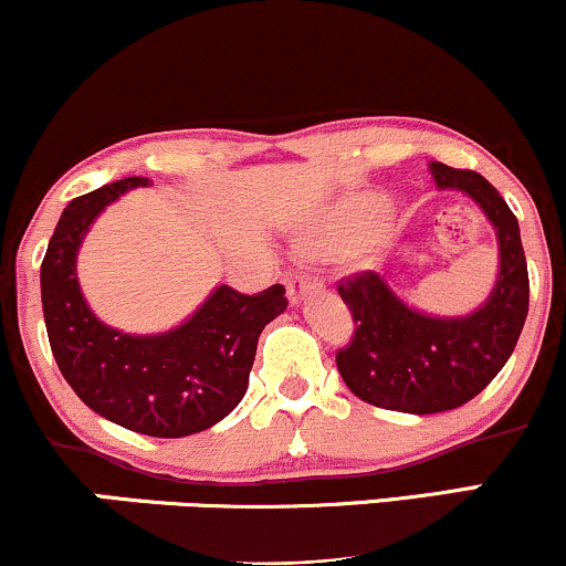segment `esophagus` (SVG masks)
<instances>
[{
  "label": "esophagus",
  "instance_id": "esophagus-1",
  "mask_svg": "<svg viewBox=\"0 0 566 566\" xmlns=\"http://www.w3.org/2000/svg\"><path fill=\"white\" fill-rule=\"evenodd\" d=\"M319 292H322V282L314 276H292L287 284V297L292 305L303 303L305 297H311V295H319Z\"/></svg>",
  "mask_w": 566,
  "mask_h": 566
}]
</instances>
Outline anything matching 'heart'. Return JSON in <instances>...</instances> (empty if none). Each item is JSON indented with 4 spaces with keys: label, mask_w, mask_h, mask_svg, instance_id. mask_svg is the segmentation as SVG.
<instances>
[{
    "label": "heart",
    "mask_w": 566,
    "mask_h": 566,
    "mask_svg": "<svg viewBox=\"0 0 566 566\" xmlns=\"http://www.w3.org/2000/svg\"><path fill=\"white\" fill-rule=\"evenodd\" d=\"M380 212V199H359L354 205L333 212V216L305 226L301 242L305 250L316 252V255H348V252H356L367 242L369 231H373Z\"/></svg>",
    "instance_id": "b5f03b06"
}]
</instances>
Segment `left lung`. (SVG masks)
<instances>
[{"label":"left lung","instance_id":"left-lung-1","mask_svg":"<svg viewBox=\"0 0 566 566\" xmlns=\"http://www.w3.org/2000/svg\"><path fill=\"white\" fill-rule=\"evenodd\" d=\"M437 188L463 191L497 237V279L465 316H431L401 301L375 271L337 284L356 322L337 373L369 405L409 415L447 412L482 394L516 348L530 311V276L518 220L490 180L431 161Z\"/></svg>","mask_w":566,"mask_h":566}]
</instances>
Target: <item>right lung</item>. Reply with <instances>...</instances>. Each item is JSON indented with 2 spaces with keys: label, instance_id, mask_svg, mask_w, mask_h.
Returning a JSON list of instances; mask_svg holds the SVG:
<instances>
[{
  "label": "right lung",
  "instance_id": "1",
  "mask_svg": "<svg viewBox=\"0 0 566 566\" xmlns=\"http://www.w3.org/2000/svg\"><path fill=\"white\" fill-rule=\"evenodd\" d=\"M148 178H125L69 201L42 261V311L63 378L112 423L180 439L220 423L242 401L258 337L284 308L282 284L242 295L220 284L178 327L129 335L108 327L84 301L76 255L90 226L112 201Z\"/></svg>",
  "mask_w": 566,
  "mask_h": 566
}]
</instances>
